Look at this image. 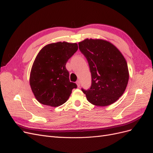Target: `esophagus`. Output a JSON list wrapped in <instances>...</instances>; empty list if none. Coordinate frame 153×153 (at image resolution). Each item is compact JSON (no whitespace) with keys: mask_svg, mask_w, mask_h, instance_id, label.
<instances>
[{"mask_svg":"<svg viewBox=\"0 0 153 153\" xmlns=\"http://www.w3.org/2000/svg\"><path fill=\"white\" fill-rule=\"evenodd\" d=\"M76 84L77 85L78 87H80V80H77L76 82Z\"/></svg>","mask_w":153,"mask_h":153,"instance_id":"esophagus-1","label":"esophagus"}]
</instances>
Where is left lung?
<instances>
[{"label": "left lung", "instance_id": "8db88e82", "mask_svg": "<svg viewBox=\"0 0 153 153\" xmlns=\"http://www.w3.org/2000/svg\"><path fill=\"white\" fill-rule=\"evenodd\" d=\"M78 45L91 73L90 89H82L87 100L99 106L115 103L128 85L129 71L126 59L117 47L106 40L87 38Z\"/></svg>", "mask_w": 153, "mask_h": 153}]
</instances>
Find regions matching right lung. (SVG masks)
Segmentation results:
<instances>
[{"instance_id":"add662e5","label":"right lung","mask_w":153,"mask_h":153,"mask_svg":"<svg viewBox=\"0 0 153 153\" xmlns=\"http://www.w3.org/2000/svg\"><path fill=\"white\" fill-rule=\"evenodd\" d=\"M78 50L76 43L57 42L41 49L32 64L30 85L36 100L43 105L56 107L68 100L75 83L69 79L66 68L68 59Z\"/></svg>"}]
</instances>
